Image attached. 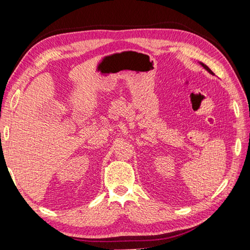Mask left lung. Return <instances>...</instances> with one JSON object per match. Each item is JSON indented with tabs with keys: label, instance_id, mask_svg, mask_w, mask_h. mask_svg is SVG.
<instances>
[{
	"label": "left lung",
	"instance_id": "1",
	"mask_svg": "<svg viewBox=\"0 0 250 250\" xmlns=\"http://www.w3.org/2000/svg\"><path fill=\"white\" fill-rule=\"evenodd\" d=\"M199 64H200V65H201V66L203 67V69H204V70H206V71H208V72L209 74H211V75H215V74H214L213 72H211V70L209 69V67H208V65H206V64H204V63H202V62H199Z\"/></svg>",
	"mask_w": 250,
	"mask_h": 250
}]
</instances>
